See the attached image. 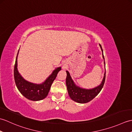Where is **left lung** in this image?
Instances as JSON below:
<instances>
[{
  "instance_id": "obj_1",
  "label": "left lung",
  "mask_w": 132,
  "mask_h": 132,
  "mask_svg": "<svg viewBox=\"0 0 132 132\" xmlns=\"http://www.w3.org/2000/svg\"><path fill=\"white\" fill-rule=\"evenodd\" d=\"M99 45L103 52V58L104 59V57L103 55V51L102 46L100 44ZM104 64L105 65V61ZM66 73L67 77L66 79V84L69 96L72 100L79 103H86L90 102L94 97H96L100 91L102 90L105 82V72L102 83L96 87L89 89L80 88L79 87H78L75 85L73 80L71 79L69 71H66Z\"/></svg>"
}]
</instances>
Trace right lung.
Masks as SVG:
<instances>
[{"label":"right lung","instance_id":"add662e5","mask_svg":"<svg viewBox=\"0 0 132 132\" xmlns=\"http://www.w3.org/2000/svg\"><path fill=\"white\" fill-rule=\"evenodd\" d=\"M18 53L17 54L15 67H14V79L17 88L20 93L27 99L32 101H38L45 99L51 87L52 84L57 77L58 72L61 70V68H58L53 71L52 74L42 84L37 85L30 83L25 80L19 73L18 70Z\"/></svg>","mask_w":132,"mask_h":132}]
</instances>
